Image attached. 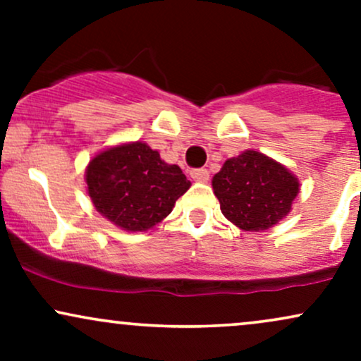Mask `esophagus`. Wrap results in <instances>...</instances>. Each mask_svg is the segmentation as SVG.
<instances>
[{
  "mask_svg": "<svg viewBox=\"0 0 361 361\" xmlns=\"http://www.w3.org/2000/svg\"><path fill=\"white\" fill-rule=\"evenodd\" d=\"M190 175H192L193 180L198 181V183H205V181H209V178H210V173L207 171L205 168L192 169V171H190Z\"/></svg>",
  "mask_w": 361,
  "mask_h": 361,
  "instance_id": "1",
  "label": "esophagus"
}]
</instances>
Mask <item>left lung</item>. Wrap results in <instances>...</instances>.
<instances>
[{"mask_svg": "<svg viewBox=\"0 0 361 361\" xmlns=\"http://www.w3.org/2000/svg\"><path fill=\"white\" fill-rule=\"evenodd\" d=\"M212 188L227 221L258 233L270 229L292 210L299 180L283 164L247 149L224 163Z\"/></svg>", "mask_w": 361, "mask_h": 361, "instance_id": "8db88e82", "label": "left lung"}]
</instances>
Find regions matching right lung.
Instances as JSON below:
<instances>
[{"instance_id":"obj_1","label":"right lung","mask_w":361,"mask_h":361,"mask_svg":"<svg viewBox=\"0 0 361 361\" xmlns=\"http://www.w3.org/2000/svg\"><path fill=\"white\" fill-rule=\"evenodd\" d=\"M85 176L94 209L128 233L147 231L168 217L192 185L180 166L164 163L139 140L102 151Z\"/></svg>"}]
</instances>
